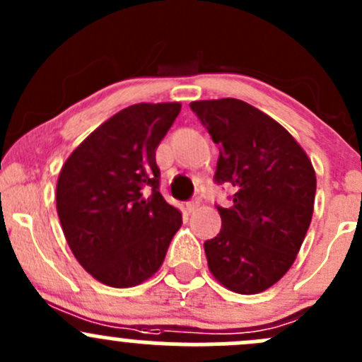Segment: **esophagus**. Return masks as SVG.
Segmentation results:
<instances>
[{"mask_svg":"<svg viewBox=\"0 0 362 362\" xmlns=\"http://www.w3.org/2000/svg\"><path fill=\"white\" fill-rule=\"evenodd\" d=\"M198 206H199V199H192V202H189L187 204H185V208H187L189 214H192V211L198 210Z\"/></svg>","mask_w":362,"mask_h":362,"instance_id":"34e87169","label":"esophagus"}]
</instances>
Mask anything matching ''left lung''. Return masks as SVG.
Segmentation results:
<instances>
[{
	"label": "left lung",
	"instance_id": "8db88e82",
	"mask_svg": "<svg viewBox=\"0 0 362 362\" xmlns=\"http://www.w3.org/2000/svg\"><path fill=\"white\" fill-rule=\"evenodd\" d=\"M191 108L221 151L215 180L235 187L231 206H217L221 233L204 242L208 269L233 293H262L289 272L312 222V160L286 127L245 101Z\"/></svg>",
	"mask_w": 362,
	"mask_h": 362
}]
</instances>
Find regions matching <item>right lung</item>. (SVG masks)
Instances as JSON below:
<instances>
[{
	"mask_svg": "<svg viewBox=\"0 0 362 362\" xmlns=\"http://www.w3.org/2000/svg\"><path fill=\"white\" fill-rule=\"evenodd\" d=\"M180 103H138L93 131L61 168L56 206L76 261L105 286L134 287L160 268L182 214L159 192L156 148Z\"/></svg>",
	"mask_w": 362,
	"mask_h": 362,
	"instance_id": "right-lung-1",
	"label": "right lung"
}]
</instances>
